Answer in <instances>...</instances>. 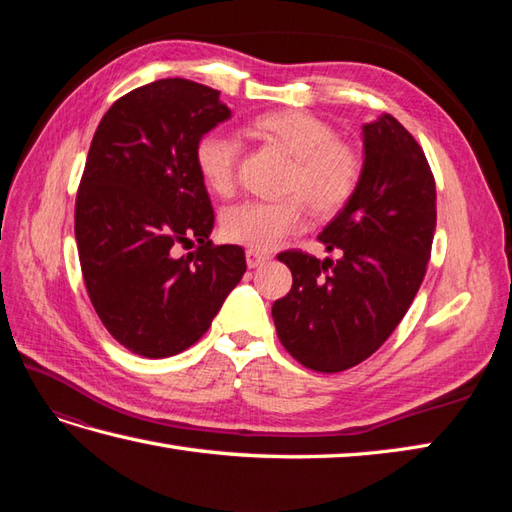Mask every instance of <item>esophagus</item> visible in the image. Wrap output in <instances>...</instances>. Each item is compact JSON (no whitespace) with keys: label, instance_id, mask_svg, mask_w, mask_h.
<instances>
[{"label":"esophagus","instance_id":"esophagus-1","mask_svg":"<svg viewBox=\"0 0 512 512\" xmlns=\"http://www.w3.org/2000/svg\"><path fill=\"white\" fill-rule=\"evenodd\" d=\"M268 255L266 253H259V250H255V248H250V250H246V264H248V268H257V266H262V264H266L268 262Z\"/></svg>","mask_w":512,"mask_h":512}]
</instances>
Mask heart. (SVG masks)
<instances>
[{"mask_svg":"<svg viewBox=\"0 0 512 512\" xmlns=\"http://www.w3.org/2000/svg\"><path fill=\"white\" fill-rule=\"evenodd\" d=\"M244 134L275 147L290 158L284 176L286 198L275 202H239L222 215V233L255 250L279 246L306 222V204L314 217H332L352 200L363 176L358 149L336 138V129L303 110H275L250 118ZM239 147L235 138L213 129L195 143V167L209 191L228 198L235 191Z\"/></svg>","mask_w":512,"mask_h":512,"instance_id":"b5f03b06","label":"heart"}]
</instances>
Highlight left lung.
Returning a JSON list of instances; mask_svg holds the SVG:
<instances>
[{
	"instance_id": "8db88e82",
	"label": "left lung",
	"mask_w": 512,
	"mask_h": 512,
	"mask_svg": "<svg viewBox=\"0 0 512 512\" xmlns=\"http://www.w3.org/2000/svg\"><path fill=\"white\" fill-rule=\"evenodd\" d=\"M436 182L424 151L394 116L363 125V176L319 242L339 259L279 255L292 288L273 306L290 356L314 372H343L372 356L405 317L427 273Z\"/></svg>"
}]
</instances>
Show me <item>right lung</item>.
I'll use <instances>...</instances> for the list:
<instances>
[{
	"mask_svg": "<svg viewBox=\"0 0 512 512\" xmlns=\"http://www.w3.org/2000/svg\"><path fill=\"white\" fill-rule=\"evenodd\" d=\"M220 92L160 79L118 99L92 138L74 211L85 288L129 352L167 358L209 330L242 275L244 248L211 244L213 206L195 143L228 121ZM195 238V254L175 246Z\"/></svg>",
	"mask_w": 512,
	"mask_h": 512,
	"instance_id": "add662e5",
	"label": "right lung"
}]
</instances>
